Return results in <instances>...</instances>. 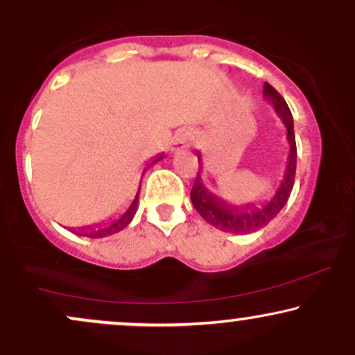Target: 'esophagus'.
Returning a JSON list of instances; mask_svg holds the SVG:
<instances>
[{
  "label": "esophagus",
  "instance_id": "34e87169",
  "mask_svg": "<svg viewBox=\"0 0 355 355\" xmlns=\"http://www.w3.org/2000/svg\"><path fill=\"white\" fill-rule=\"evenodd\" d=\"M191 145V130L183 128L172 140V152H182V150L190 148Z\"/></svg>",
  "mask_w": 355,
  "mask_h": 355
}]
</instances>
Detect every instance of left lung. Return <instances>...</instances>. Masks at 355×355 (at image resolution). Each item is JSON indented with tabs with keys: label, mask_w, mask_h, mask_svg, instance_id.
Instances as JSON below:
<instances>
[{
	"label": "left lung",
	"mask_w": 355,
	"mask_h": 355,
	"mask_svg": "<svg viewBox=\"0 0 355 355\" xmlns=\"http://www.w3.org/2000/svg\"><path fill=\"white\" fill-rule=\"evenodd\" d=\"M263 98L270 101L275 113L280 116V120H282L285 130H287L288 141V153L287 158H285L284 173L282 177H280L279 183H277L275 191L272 193V197H268L267 200L248 202L242 203V205H235V203L223 200L218 195H215L214 191L207 189L205 183H203L202 155L200 152L197 153L200 168H198L197 178H195V183L190 191L191 203H193V207L197 209L198 214L202 215V218L205 220V222H209L210 225H214L215 229L222 232H230V234H250V232L263 229V227H266L272 218H275L277 214L284 209L288 197H291L292 187H294L297 166L294 118H292L291 110H288V105L285 103L282 95H280L272 85H263Z\"/></svg>",
	"instance_id": "8db88e82"
}]
</instances>
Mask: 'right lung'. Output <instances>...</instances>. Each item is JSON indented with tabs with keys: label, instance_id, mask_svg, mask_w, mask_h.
Masks as SVG:
<instances>
[{
	"label": "right lung",
	"instance_id": "1",
	"mask_svg": "<svg viewBox=\"0 0 355 355\" xmlns=\"http://www.w3.org/2000/svg\"><path fill=\"white\" fill-rule=\"evenodd\" d=\"M164 157H165V153L157 155V157H155L153 160L150 162L148 166L157 164V162L162 160ZM148 166H146V168H148ZM146 168L144 170V173L146 172ZM144 173H141V177H144ZM138 197H140V187H138L135 198H133L132 203L128 205V209H126L121 215H118V217H115V218H110L108 222L96 223V225L78 227V229H70V230L75 232L76 235H81V237H88V239H101V237H108V235L116 234V232L123 230L125 227L128 225L130 222H132V218L135 217V211H137V207H138Z\"/></svg>",
	"mask_w": 355,
	"mask_h": 355
}]
</instances>
